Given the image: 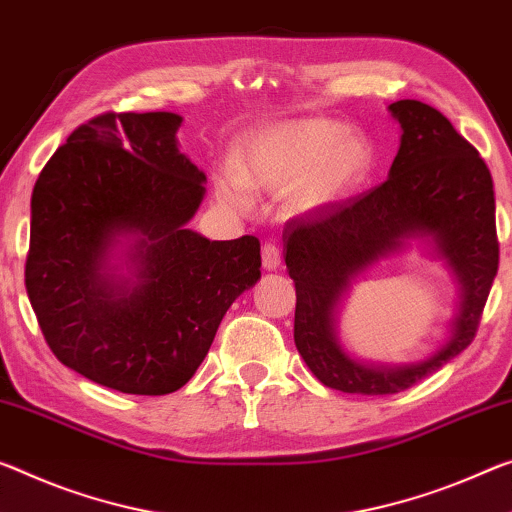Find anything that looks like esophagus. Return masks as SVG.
<instances>
[{
	"instance_id": "obj_1",
	"label": "esophagus",
	"mask_w": 512,
	"mask_h": 512,
	"mask_svg": "<svg viewBox=\"0 0 512 512\" xmlns=\"http://www.w3.org/2000/svg\"><path fill=\"white\" fill-rule=\"evenodd\" d=\"M280 262H282L280 248L275 246L273 241H266L264 246H262V264H264V269L275 271V269H278V266H280Z\"/></svg>"
}]
</instances>
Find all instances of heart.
I'll use <instances>...</instances> for the list:
<instances>
[{"label":"heart","mask_w":512,"mask_h":512,"mask_svg":"<svg viewBox=\"0 0 512 512\" xmlns=\"http://www.w3.org/2000/svg\"><path fill=\"white\" fill-rule=\"evenodd\" d=\"M373 148L362 134L326 118L289 120L257 129L241 143L237 168H225L216 191L225 205L246 209L250 190L289 193L296 212H312L351 196L371 173Z\"/></svg>","instance_id":"1"}]
</instances>
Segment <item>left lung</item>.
Segmentation results:
<instances>
[{
    "label": "left lung",
    "mask_w": 512,
    "mask_h": 512,
    "mask_svg": "<svg viewBox=\"0 0 512 512\" xmlns=\"http://www.w3.org/2000/svg\"><path fill=\"white\" fill-rule=\"evenodd\" d=\"M389 111L403 134L387 180L362 196L291 218L282 232L296 285V348L323 385L346 394H399L465 351L499 269L492 175L481 154L424 102L399 100ZM408 236H431L457 273L459 319L433 359L369 368L336 344L334 307L355 274Z\"/></svg>",
    "instance_id": "1"
}]
</instances>
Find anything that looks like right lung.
I'll list each match as a JSON object with an SVG mask.
<instances>
[{
	"mask_svg": "<svg viewBox=\"0 0 512 512\" xmlns=\"http://www.w3.org/2000/svg\"><path fill=\"white\" fill-rule=\"evenodd\" d=\"M168 111L102 113L40 170L24 285L50 351L123 394L191 380L227 307L259 280V239L209 241L186 227L205 173L177 150ZM120 233L137 237L134 279L103 271Z\"/></svg>",
	"mask_w": 512,
	"mask_h": 512,
	"instance_id": "1",
	"label": "right lung"
}]
</instances>
